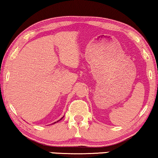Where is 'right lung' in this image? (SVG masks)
Wrapping results in <instances>:
<instances>
[{"mask_svg":"<svg viewBox=\"0 0 158 158\" xmlns=\"http://www.w3.org/2000/svg\"><path fill=\"white\" fill-rule=\"evenodd\" d=\"M61 119H62V118H61V119H60V120H61ZM57 122H58V121H57Z\"/></svg>","mask_w":158,"mask_h":158,"instance_id":"right-lung-1","label":"right lung"}]
</instances>
